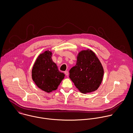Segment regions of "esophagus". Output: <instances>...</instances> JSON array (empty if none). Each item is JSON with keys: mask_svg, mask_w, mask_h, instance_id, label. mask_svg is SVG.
<instances>
[{"mask_svg": "<svg viewBox=\"0 0 133 133\" xmlns=\"http://www.w3.org/2000/svg\"><path fill=\"white\" fill-rule=\"evenodd\" d=\"M64 73L65 74V75H67V76H68V74H69V72H68V71H65L64 72Z\"/></svg>", "mask_w": 133, "mask_h": 133, "instance_id": "obj_1", "label": "esophagus"}]
</instances>
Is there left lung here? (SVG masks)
Returning a JSON list of instances; mask_svg holds the SVG:
<instances>
[{
	"label": "left lung",
	"instance_id": "left-lung-1",
	"mask_svg": "<svg viewBox=\"0 0 133 133\" xmlns=\"http://www.w3.org/2000/svg\"><path fill=\"white\" fill-rule=\"evenodd\" d=\"M69 77L82 93L96 91L103 78V67L95 54L88 49L78 52L76 65L69 71Z\"/></svg>",
	"mask_w": 133,
	"mask_h": 133
}]
</instances>
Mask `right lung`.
<instances>
[{
    "mask_svg": "<svg viewBox=\"0 0 133 133\" xmlns=\"http://www.w3.org/2000/svg\"><path fill=\"white\" fill-rule=\"evenodd\" d=\"M52 52L45 51L36 59L31 70L33 81L39 88L47 93L56 90L65 77L52 59Z\"/></svg>",
    "mask_w": 133,
    "mask_h": 133,
    "instance_id": "obj_1",
    "label": "right lung"
}]
</instances>
